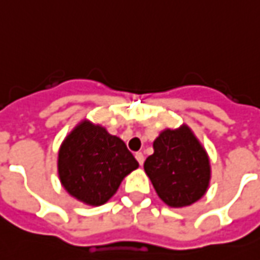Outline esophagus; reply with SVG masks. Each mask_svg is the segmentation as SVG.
I'll return each instance as SVG.
<instances>
[{"label": "esophagus", "instance_id": "34e87169", "mask_svg": "<svg viewBox=\"0 0 260 260\" xmlns=\"http://www.w3.org/2000/svg\"><path fill=\"white\" fill-rule=\"evenodd\" d=\"M136 160L139 161L140 166H143V162H144V155L141 153H136Z\"/></svg>", "mask_w": 260, "mask_h": 260}]
</instances>
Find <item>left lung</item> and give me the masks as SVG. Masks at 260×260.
I'll list each match as a JSON object with an SVG mask.
<instances>
[{
	"mask_svg": "<svg viewBox=\"0 0 260 260\" xmlns=\"http://www.w3.org/2000/svg\"><path fill=\"white\" fill-rule=\"evenodd\" d=\"M153 148L144 161V171L161 201L171 208L200 201L208 191L211 164L194 132L187 124L166 128L154 140Z\"/></svg>",
	"mask_w": 260,
	"mask_h": 260,
	"instance_id": "obj_1",
	"label": "left lung"
}]
</instances>
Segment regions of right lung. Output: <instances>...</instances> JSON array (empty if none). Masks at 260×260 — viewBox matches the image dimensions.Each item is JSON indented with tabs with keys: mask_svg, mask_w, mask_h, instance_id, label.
Returning <instances> with one entry per match:
<instances>
[{
	"mask_svg": "<svg viewBox=\"0 0 260 260\" xmlns=\"http://www.w3.org/2000/svg\"><path fill=\"white\" fill-rule=\"evenodd\" d=\"M137 167L124 141L87 119L66 136L58 153L62 187L75 200L92 207L109 201L124 177Z\"/></svg>",
	"mask_w": 260,
	"mask_h": 260,
	"instance_id": "1",
	"label": "right lung"
}]
</instances>
